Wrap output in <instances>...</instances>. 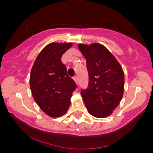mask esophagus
I'll list each match as a JSON object with an SVG mask.
<instances>
[{
  "mask_svg": "<svg viewBox=\"0 0 153 153\" xmlns=\"http://www.w3.org/2000/svg\"><path fill=\"white\" fill-rule=\"evenodd\" d=\"M73 80H74V81H75V82H76V83H78V80H77V77H76V76L73 77Z\"/></svg>",
  "mask_w": 153,
  "mask_h": 153,
  "instance_id": "34e87169",
  "label": "esophagus"
}]
</instances>
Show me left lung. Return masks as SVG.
I'll return each instance as SVG.
<instances>
[{
  "instance_id": "left-lung-1",
  "label": "left lung",
  "mask_w": 153,
  "mask_h": 153,
  "mask_svg": "<svg viewBox=\"0 0 153 153\" xmlns=\"http://www.w3.org/2000/svg\"><path fill=\"white\" fill-rule=\"evenodd\" d=\"M86 59L89 82L81 96L88 111L96 118L113 113L122 99L124 74L120 63L106 47L99 43L78 44Z\"/></svg>"
}]
</instances>
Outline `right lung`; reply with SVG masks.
I'll list each match as a JSON object with an SVG mask.
<instances>
[{"mask_svg": "<svg viewBox=\"0 0 153 153\" xmlns=\"http://www.w3.org/2000/svg\"><path fill=\"white\" fill-rule=\"evenodd\" d=\"M72 45L71 42L50 43L39 52L31 68V94L41 110L50 117H60L66 113L76 88L61 62L62 54Z\"/></svg>", "mask_w": 153, "mask_h": 153, "instance_id": "1", "label": "right lung"}]
</instances>
